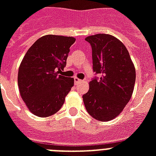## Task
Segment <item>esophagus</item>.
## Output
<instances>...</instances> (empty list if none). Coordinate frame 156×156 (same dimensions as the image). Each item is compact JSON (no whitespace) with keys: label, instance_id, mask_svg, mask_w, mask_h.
<instances>
[{"label":"esophagus","instance_id":"obj_1","mask_svg":"<svg viewBox=\"0 0 156 156\" xmlns=\"http://www.w3.org/2000/svg\"><path fill=\"white\" fill-rule=\"evenodd\" d=\"M82 82H83V80H81V79H79V78H77V77L74 78V83H75V85H78V84L82 83Z\"/></svg>","mask_w":156,"mask_h":156}]
</instances>
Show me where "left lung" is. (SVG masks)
<instances>
[{
    "label": "left lung",
    "instance_id": "1",
    "mask_svg": "<svg viewBox=\"0 0 156 156\" xmlns=\"http://www.w3.org/2000/svg\"><path fill=\"white\" fill-rule=\"evenodd\" d=\"M92 48L93 70L100 73L90 81L83 102L89 115L100 121L117 116L130 100L135 83V67L121 40L108 34L85 39Z\"/></svg>",
    "mask_w": 156,
    "mask_h": 156
}]
</instances>
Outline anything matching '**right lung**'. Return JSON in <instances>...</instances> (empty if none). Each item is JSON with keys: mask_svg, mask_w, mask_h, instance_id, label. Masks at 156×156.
Masks as SVG:
<instances>
[{"mask_svg": "<svg viewBox=\"0 0 156 156\" xmlns=\"http://www.w3.org/2000/svg\"><path fill=\"white\" fill-rule=\"evenodd\" d=\"M72 36L47 35L35 41L21 62L18 84L30 112L40 117L55 114L63 105L74 79L59 75L66 65Z\"/></svg>", "mask_w": 156, "mask_h": 156, "instance_id": "obj_1", "label": "right lung"}]
</instances>
